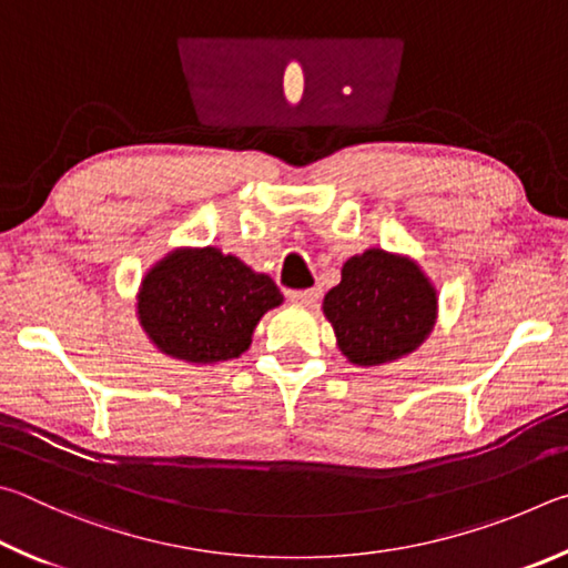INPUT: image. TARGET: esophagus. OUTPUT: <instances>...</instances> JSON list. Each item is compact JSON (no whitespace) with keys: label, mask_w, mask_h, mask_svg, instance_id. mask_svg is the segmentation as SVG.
I'll list each match as a JSON object with an SVG mask.
<instances>
[{"label":"esophagus","mask_w":568,"mask_h":568,"mask_svg":"<svg viewBox=\"0 0 568 568\" xmlns=\"http://www.w3.org/2000/svg\"><path fill=\"white\" fill-rule=\"evenodd\" d=\"M320 296H322L320 290H304V292H292L290 300L300 306H314L320 302Z\"/></svg>","instance_id":"1"}]
</instances>
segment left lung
<instances>
[{
    "instance_id": "left-lung-1",
    "label": "left lung",
    "mask_w": 568,
    "mask_h": 568,
    "mask_svg": "<svg viewBox=\"0 0 568 568\" xmlns=\"http://www.w3.org/2000/svg\"><path fill=\"white\" fill-rule=\"evenodd\" d=\"M322 312L346 362L372 369L404 359L429 339L439 294L416 258L372 246L346 258Z\"/></svg>"
}]
</instances>
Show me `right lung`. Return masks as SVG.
<instances>
[{"label":"right lung","mask_w":568,"mask_h":568,"mask_svg":"<svg viewBox=\"0 0 568 568\" xmlns=\"http://www.w3.org/2000/svg\"><path fill=\"white\" fill-rule=\"evenodd\" d=\"M272 276L216 246H174L146 268L136 290V320L169 359L206 366L239 359L256 324L282 306Z\"/></svg>","instance_id":"right-lung-1"}]
</instances>
